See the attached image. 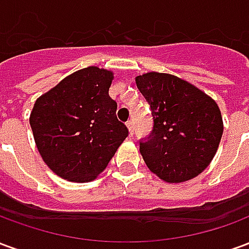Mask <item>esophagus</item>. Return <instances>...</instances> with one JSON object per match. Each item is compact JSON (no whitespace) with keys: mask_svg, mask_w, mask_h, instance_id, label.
Listing matches in <instances>:
<instances>
[{"mask_svg":"<svg viewBox=\"0 0 249 249\" xmlns=\"http://www.w3.org/2000/svg\"><path fill=\"white\" fill-rule=\"evenodd\" d=\"M126 126H128V129H129V133L130 135H133V132H135V123L129 120L128 123H126Z\"/></svg>","mask_w":249,"mask_h":249,"instance_id":"esophagus-1","label":"esophagus"}]
</instances>
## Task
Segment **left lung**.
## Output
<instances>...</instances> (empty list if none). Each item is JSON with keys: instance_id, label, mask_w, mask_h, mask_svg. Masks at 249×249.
Listing matches in <instances>:
<instances>
[{"instance_id": "left-lung-1", "label": "left lung", "mask_w": 249, "mask_h": 249, "mask_svg": "<svg viewBox=\"0 0 249 249\" xmlns=\"http://www.w3.org/2000/svg\"><path fill=\"white\" fill-rule=\"evenodd\" d=\"M136 84L153 117V129L140 140L148 168L167 183L196 178L212 161L221 140L217 104L192 84L167 73H146Z\"/></svg>"}]
</instances>
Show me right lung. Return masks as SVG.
<instances>
[{"label":"right lung","instance_id":"obj_1","mask_svg":"<svg viewBox=\"0 0 249 249\" xmlns=\"http://www.w3.org/2000/svg\"><path fill=\"white\" fill-rule=\"evenodd\" d=\"M112 71L89 66L65 77L36 101L30 126L46 165L60 178H96L129 135L109 96Z\"/></svg>","mask_w":249,"mask_h":249}]
</instances>
